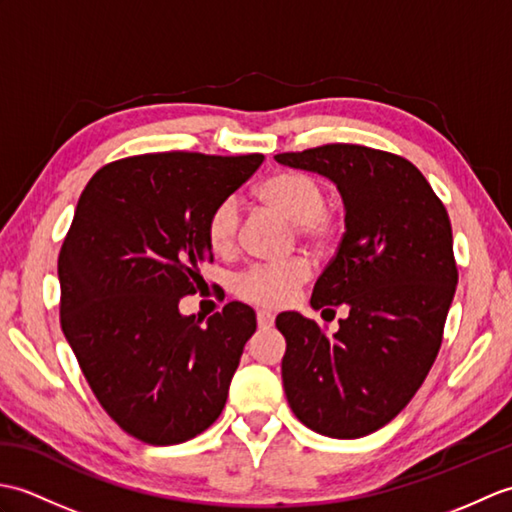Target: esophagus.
<instances>
[{
	"mask_svg": "<svg viewBox=\"0 0 512 512\" xmlns=\"http://www.w3.org/2000/svg\"><path fill=\"white\" fill-rule=\"evenodd\" d=\"M273 323H275V314H273V312H268V310H259V312H257V325H259V330L273 328Z\"/></svg>",
	"mask_w": 512,
	"mask_h": 512,
	"instance_id": "esophagus-1",
	"label": "esophagus"
}]
</instances>
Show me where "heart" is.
Instances as JSON below:
<instances>
[{"label": "heart", "mask_w": 512, "mask_h": 512, "mask_svg": "<svg viewBox=\"0 0 512 512\" xmlns=\"http://www.w3.org/2000/svg\"><path fill=\"white\" fill-rule=\"evenodd\" d=\"M257 200L268 209L284 215L295 224V233L314 250L330 248L341 233V217L325 204L323 182L306 171H277L259 184ZM239 233V209L233 198L213 206L206 217L204 237L215 255H233ZM310 279V266L303 257H290L284 262L257 264L244 270L233 281V292L248 303L266 308H279L288 303L295 292Z\"/></svg>", "instance_id": "b5f03b06"}]
</instances>
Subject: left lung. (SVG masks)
Returning a JSON list of instances; mask_svg holds the SVG:
<instances>
[{
    "instance_id": "left-lung-1",
    "label": "left lung",
    "mask_w": 512,
    "mask_h": 512,
    "mask_svg": "<svg viewBox=\"0 0 512 512\" xmlns=\"http://www.w3.org/2000/svg\"><path fill=\"white\" fill-rule=\"evenodd\" d=\"M339 187L345 235L312 290V308H347L325 332L281 312V378L290 409L321 436L363 438L407 407L442 345L458 286L449 213L407 158L330 143L277 154Z\"/></svg>"
}]
</instances>
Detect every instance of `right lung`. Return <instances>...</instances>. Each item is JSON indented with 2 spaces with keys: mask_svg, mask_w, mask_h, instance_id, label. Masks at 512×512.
I'll return each mask as SVG.
<instances>
[{
  "mask_svg": "<svg viewBox=\"0 0 512 512\" xmlns=\"http://www.w3.org/2000/svg\"><path fill=\"white\" fill-rule=\"evenodd\" d=\"M262 162L129 156L96 171L76 204L59 253L61 330L107 416L140 442H187L224 409L255 312L231 301L202 328L178 303L213 262L206 217Z\"/></svg>",
  "mask_w": 512,
  "mask_h": 512,
  "instance_id": "right-lung-1",
  "label": "right lung"
}]
</instances>
